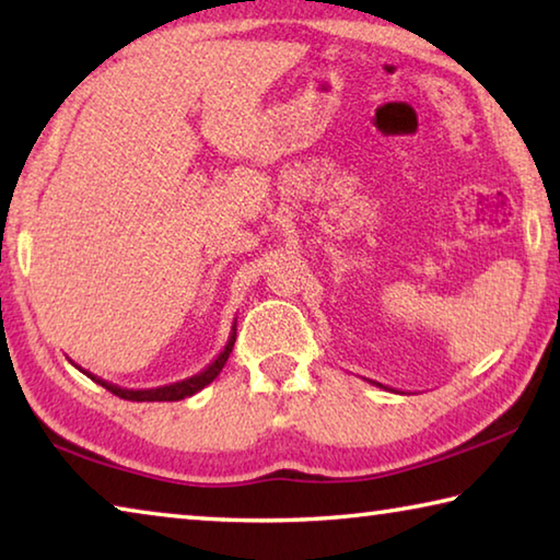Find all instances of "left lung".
<instances>
[{
	"instance_id": "left-lung-1",
	"label": "left lung",
	"mask_w": 560,
	"mask_h": 560,
	"mask_svg": "<svg viewBox=\"0 0 560 560\" xmlns=\"http://www.w3.org/2000/svg\"><path fill=\"white\" fill-rule=\"evenodd\" d=\"M375 385H381V383H375ZM381 387H383V385H381Z\"/></svg>"
}]
</instances>
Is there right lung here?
<instances>
[{
    "instance_id": "add662e5",
    "label": "right lung",
    "mask_w": 560,
    "mask_h": 560,
    "mask_svg": "<svg viewBox=\"0 0 560 560\" xmlns=\"http://www.w3.org/2000/svg\"><path fill=\"white\" fill-rule=\"evenodd\" d=\"M234 340H236V320L232 324V334H230V340H226V346L220 350V355H217L210 365L205 368V371H200L192 377H185V381H177V383H170V385H160V387H148V390H128V387H120V385H113L108 381H103V377L93 375L89 371H83V368H79V371L83 375H89L93 383H98L106 387V390H110L113 395L122 397V400H132V402H175V400H185V397L200 393L202 387L210 385L217 375L222 373V368L226 363V358H230L232 348H234Z\"/></svg>"
}]
</instances>
